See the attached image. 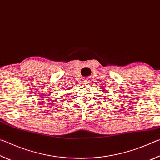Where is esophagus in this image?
<instances>
[{
  "instance_id": "obj_1",
  "label": "esophagus",
  "mask_w": 160,
  "mask_h": 160,
  "mask_svg": "<svg viewBox=\"0 0 160 160\" xmlns=\"http://www.w3.org/2000/svg\"><path fill=\"white\" fill-rule=\"evenodd\" d=\"M89 82H90V81H89V78H86V79L84 80V82H85L86 83H89Z\"/></svg>"
}]
</instances>
